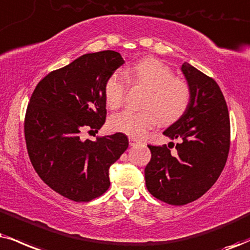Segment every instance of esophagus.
<instances>
[{
    "label": "esophagus",
    "mask_w": 250,
    "mask_h": 250,
    "mask_svg": "<svg viewBox=\"0 0 250 250\" xmlns=\"http://www.w3.org/2000/svg\"><path fill=\"white\" fill-rule=\"evenodd\" d=\"M128 141H130V146H134V145L139 144V140L135 139V138H130V139H128Z\"/></svg>",
    "instance_id": "obj_1"
}]
</instances>
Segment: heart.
Listing matches in <instances>:
<instances>
[{
  "instance_id": "obj_1",
  "label": "heart",
  "mask_w": 250,
  "mask_h": 250,
  "mask_svg": "<svg viewBox=\"0 0 250 250\" xmlns=\"http://www.w3.org/2000/svg\"><path fill=\"white\" fill-rule=\"evenodd\" d=\"M128 82L148 89L143 103L145 109H126L111 117L110 127L113 131L141 138L159 120L171 124L189 109L191 89L188 82L176 78L170 67L158 59L147 58L126 68L124 74H111L104 85V97L110 109H118L124 103Z\"/></svg>"
}]
</instances>
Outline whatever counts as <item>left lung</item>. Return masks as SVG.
Segmentation results:
<instances>
[{"instance_id":"1","label":"left lung","mask_w":250,"mask_h":250,"mask_svg":"<svg viewBox=\"0 0 250 250\" xmlns=\"http://www.w3.org/2000/svg\"><path fill=\"white\" fill-rule=\"evenodd\" d=\"M182 72L191 89L189 109L163 132L181 141L174 153L167 145H149L152 158L145 168L150 195L177 206L211 189L226 165L230 144L229 109L218 83L188 62Z\"/></svg>"}]
</instances>
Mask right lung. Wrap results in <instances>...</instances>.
<instances>
[{"label":"right lung","instance_id":"right-lung-1","mask_svg":"<svg viewBox=\"0 0 250 250\" xmlns=\"http://www.w3.org/2000/svg\"><path fill=\"white\" fill-rule=\"evenodd\" d=\"M124 63L115 51L82 55L40 80L27 105L24 134L30 161L52 190L74 202H90L110 187L109 168L127 149L116 133L82 139L105 123L104 85Z\"/></svg>","mask_w":250,"mask_h":250}]
</instances>
